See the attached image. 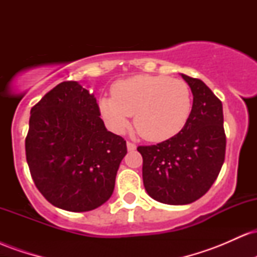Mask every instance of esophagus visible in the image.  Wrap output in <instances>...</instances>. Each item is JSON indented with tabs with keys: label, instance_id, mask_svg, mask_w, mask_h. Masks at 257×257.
Listing matches in <instances>:
<instances>
[{
	"label": "esophagus",
	"instance_id": "34e87169",
	"mask_svg": "<svg viewBox=\"0 0 257 257\" xmlns=\"http://www.w3.org/2000/svg\"><path fill=\"white\" fill-rule=\"evenodd\" d=\"M126 149H128V151H134L135 149H137V145H135V144H133V143H126Z\"/></svg>",
	"mask_w": 257,
	"mask_h": 257
}]
</instances>
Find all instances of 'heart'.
Segmentation results:
<instances>
[{
    "instance_id": "heart-1",
    "label": "heart",
    "mask_w": 257,
    "mask_h": 257,
    "mask_svg": "<svg viewBox=\"0 0 257 257\" xmlns=\"http://www.w3.org/2000/svg\"><path fill=\"white\" fill-rule=\"evenodd\" d=\"M112 96L99 100V110L112 131L123 133L131 116L139 134L149 141L175 137L190 119L193 98L190 85L163 75H137L120 79L111 88Z\"/></svg>"
}]
</instances>
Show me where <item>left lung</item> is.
Returning <instances> with one entry per match:
<instances>
[{"mask_svg":"<svg viewBox=\"0 0 257 257\" xmlns=\"http://www.w3.org/2000/svg\"><path fill=\"white\" fill-rule=\"evenodd\" d=\"M193 107L187 124L163 143L139 146L146 192L157 202L190 204L208 192L225 161L222 102L200 79L181 73Z\"/></svg>","mask_w":257,"mask_h":257,"instance_id":"obj_1","label":"left lung"}]
</instances>
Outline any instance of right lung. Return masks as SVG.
Listing matches in <instances>:
<instances>
[{"mask_svg":"<svg viewBox=\"0 0 257 257\" xmlns=\"http://www.w3.org/2000/svg\"><path fill=\"white\" fill-rule=\"evenodd\" d=\"M25 151L44 198L57 208L82 213L110 199L126 145L106 129L94 94L69 81L31 108Z\"/></svg>","mask_w":257,"mask_h":257,"instance_id":"add662e5","label":"right lung"}]
</instances>
